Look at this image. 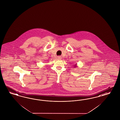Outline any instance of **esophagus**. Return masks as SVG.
Returning a JSON list of instances; mask_svg holds the SVG:
<instances>
[{
    "label": "esophagus",
    "instance_id": "1",
    "mask_svg": "<svg viewBox=\"0 0 120 120\" xmlns=\"http://www.w3.org/2000/svg\"><path fill=\"white\" fill-rule=\"evenodd\" d=\"M61 58H61V56H58L57 57V59H61Z\"/></svg>",
    "mask_w": 120,
    "mask_h": 120
}]
</instances>
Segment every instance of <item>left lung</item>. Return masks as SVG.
Wrapping results in <instances>:
<instances>
[{
  "label": "left lung",
  "instance_id": "left-lung-1",
  "mask_svg": "<svg viewBox=\"0 0 120 120\" xmlns=\"http://www.w3.org/2000/svg\"><path fill=\"white\" fill-rule=\"evenodd\" d=\"M77 64H76V65H74V66H75V67H77Z\"/></svg>",
  "mask_w": 120,
  "mask_h": 120
}]
</instances>
